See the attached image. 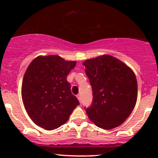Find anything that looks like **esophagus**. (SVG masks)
I'll return each instance as SVG.
<instances>
[{
  "instance_id": "esophagus-1",
  "label": "esophagus",
  "mask_w": 158,
  "mask_h": 158,
  "mask_svg": "<svg viewBox=\"0 0 158 158\" xmlns=\"http://www.w3.org/2000/svg\"><path fill=\"white\" fill-rule=\"evenodd\" d=\"M77 98H78V99H79V102H81V94H78V95H77Z\"/></svg>"
}]
</instances>
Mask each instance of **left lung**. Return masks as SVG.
<instances>
[{"label":"left lung","instance_id":"left-lung-1","mask_svg":"<svg viewBox=\"0 0 158 158\" xmlns=\"http://www.w3.org/2000/svg\"><path fill=\"white\" fill-rule=\"evenodd\" d=\"M93 91L86 113L96 126L106 130L120 126L135 107L137 81L129 67L110 55L83 62Z\"/></svg>","mask_w":158,"mask_h":158}]
</instances>
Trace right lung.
<instances>
[{
  "label": "right lung",
  "instance_id": "right-lung-1",
  "mask_svg": "<svg viewBox=\"0 0 158 158\" xmlns=\"http://www.w3.org/2000/svg\"><path fill=\"white\" fill-rule=\"evenodd\" d=\"M76 61L59 56H40L32 61L23 78L21 96L29 117L37 126L53 130L68 120L79 100L67 77Z\"/></svg>",
  "mask_w": 158,
  "mask_h": 158
}]
</instances>
